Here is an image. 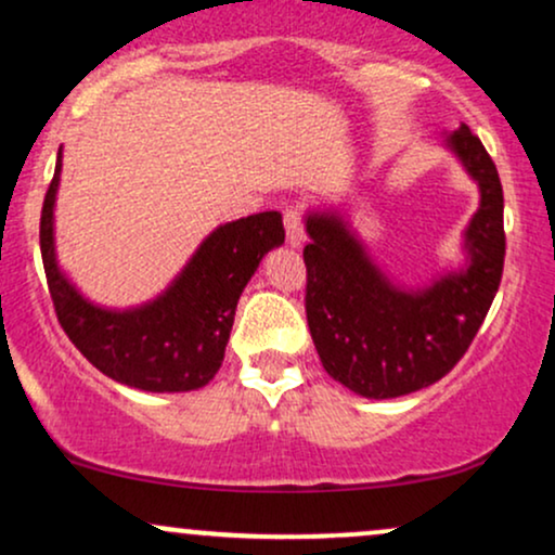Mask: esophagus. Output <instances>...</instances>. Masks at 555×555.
<instances>
[{
  "mask_svg": "<svg viewBox=\"0 0 555 555\" xmlns=\"http://www.w3.org/2000/svg\"><path fill=\"white\" fill-rule=\"evenodd\" d=\"M284 229H286V245L289 247H302L305 245V227H302V214L295 206L284 211Z\"/></svg>",
  "mask_w": 555,
  "mask_h": 555,
  "instance_id": "esophagus-1",
  "label": "esophagus"
}]
</instances>
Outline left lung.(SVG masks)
<instances>
[{
    "label": "left lung",
    "mask_w": 555,
    "mask_h": 555,
    "mask_svg": "<svg viewBox=\"0 0 555 555\" xmlns=\"http://www.w3.org/2000/svg\"><path fill=\"white\" fill-rule=\"evenodd\" d=\"M480 190L462 234L464 260L423 286L393 282L339 208L305 214L308 326L323 367L365 399H397L441 380L486 321L501 284L503 190L493 158L467 125L446 135Z\"/></svg>",
    "instance_id": "1"
}]
</instances>
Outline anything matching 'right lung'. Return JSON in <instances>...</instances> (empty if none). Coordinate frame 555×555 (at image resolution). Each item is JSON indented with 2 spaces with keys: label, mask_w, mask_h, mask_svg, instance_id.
<instances>
[{
  "label": "right lung",
  "mask_w": 555,
  "mask_h": 555,
  "mask_svg": "<svg viewBox=\"0 0 555 555\" xmlns=\"http://www.w3.org/2000/svg\"><path fill=\"white\" fill-rule=\"evenodd\" d=\"M60 175L62 149L43 197L41 258L69 341L101 373L140 391L180 393L206 386L224 362L242 289L266 253L284 245L282 214L263 211L219 224L162 295L135 308H104L82 295L56 260Z\"/></svg>",
  "instance_id": "obj_1"
}]
</instances>
